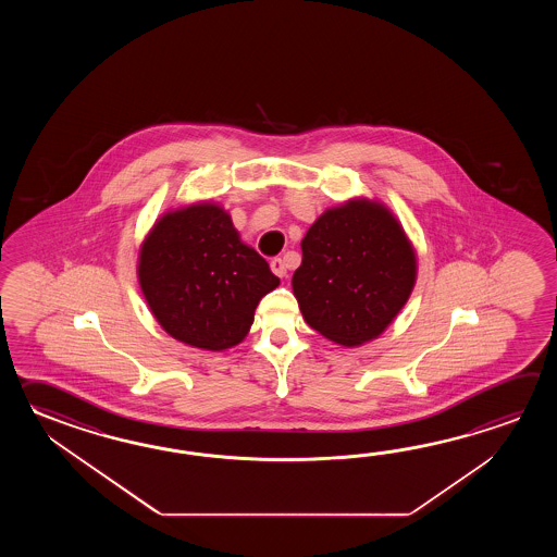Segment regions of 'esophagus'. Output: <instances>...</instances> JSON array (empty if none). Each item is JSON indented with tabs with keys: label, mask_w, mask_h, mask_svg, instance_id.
<instances>
[{
	"label": "esophagus",
	"mask_w": 557,
	"mask_h": 557,
	"mask_svg": "<svg viewBox=\"0 0 557 557\" xmlns=\"http://www.w3.org/2000/svg\"><path fill=\"white\" fill-rule=\"evenodd\" d=\"M271 269H273V273L276 274V276H281V278L286 276V262H284L283 259H273V261H271Z\"/></svg>",
	"instance_id": "34e87169"
}]
</instances>
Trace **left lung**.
Segmentation results:
<instances>
[{
  "label": "left lung",
  "mask_w": 557,
  "mask_h": 557,
  "mask_svg": "<svg viewBox=\"0 0 557 557\" xmlns=\"http://www.w3.org/2000/svg\"><path fill=\"white\" fill-rule=\"evenodd\" d=\"M300 249L293 293L308 326L332 343L376 341L414 290V245L379 199L352 197L326 209Z\"/></svg>",
  "instance_id": "8db88e82"
}]
</instances>
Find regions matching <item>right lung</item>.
Here are the masks:
<instances>
[{
  "instance_id": "1",
  "label": "right lung",
  "mask_w": 557,
  "mask_h": 557,
  "mask_svg": "<svg viewBox=\"0 0 557 557\" xmlns=\"http://www.w3.org/2000/svg\"><path fill=\"white\" fill-rule=\"evenodd\" d=\"M137 281L169 336L211 352L243 343L262 296L281 284L214 201L169 209L154 221L139 247Z\"/></svg>"
}]
</instances>
